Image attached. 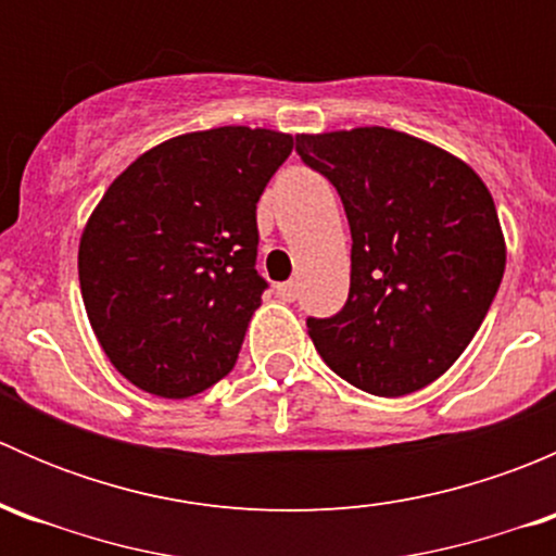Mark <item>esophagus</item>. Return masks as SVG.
Masks as SVG:
<instances>
[{
  "label": "esophagus",
  "instance_id": "34e87169",
  "mask_svg": "<svg viewBox=\"0 0 556 556\" xmlns=\"http://www.w3.org/2000/svg\"><path fill=\"white\" fill-rule=\"evenodd\" d=\"M277 295L282 301H295V299H299V285H295V282L277 285Z\"/></svg>",
  "mask_w": 556,
  "mask_h": 556
}]
</instances>
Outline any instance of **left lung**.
Returning <instances> with one entry per match:
<instances>
[{
	"label": "left lung",
	"instance_id": "1",
	"mask_svg": "<svg viewBox=\"0 0 556 556\" xmlns=\"http://www.w3.org/2000/svg\"><path fill=\"white\" fill-rule=\"evenodd\" d=\"M301 161L339 190L352 231L350 299L306 328L357 390L401 397L446 374L490 312L506 239L484 179L384 126L301 134Z\"/></svg>",
	"mask_w": 556,
	"mask_h": 556
}]
</instances>
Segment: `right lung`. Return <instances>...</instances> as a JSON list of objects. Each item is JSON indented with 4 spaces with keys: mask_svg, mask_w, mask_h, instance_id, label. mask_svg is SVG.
Wrapping results in <instances>:
<instances>
[{
    "mask_svg": "<svg viewBox=\"0 0 556 556\" xmlns=\"http://www.w3.org/2000/svg\"><path fill=\"white\" fill-rule=\"evenodd\" d=\"M293 137L220 126L155 144L117 174L77 252L83 304L112 366L190 397L237 363L266 279L255 206Z\"/></svg>",
    "mask_w": 556,
    "mask_h": 556,
    "instance_id": "1",
    "label": "right lung"
}]
</instances>
